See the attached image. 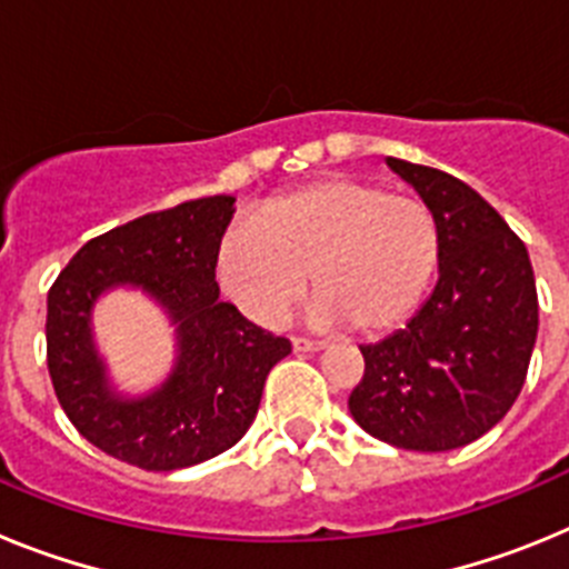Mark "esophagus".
<instances>
[{"mask_svg":"<svg viewBox=\"0 0 569 569\" xmlns=\"http://www.w3.org/2000/svg\"><path fill=\"white\" fill-rule=\"evenodd\" d=\"M321 347H325V341L308 339V336H293V350H299V353H316Z\"/></svg>","mask_w":569,"mask_h":569,"instance_id":"esophagus-1","label":"esophagus"}]
</instances>
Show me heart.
<instances>
[{
	"instance_id": "heart-1",
	"label": "heart",
	"mask_w": 569,
	"mask_h": 569,
	"mask_svg": "<svg viewBox=\"0 0 569 569\" xmlns=\"http://www.w3.org/2000/svg\"><path fill=\"white\" fill-rule=\"evenodd\" d=\"M439 256V219L425 199L328 176L273 196L253 222L224 230L216 276L241 313L276 328L313 273L316 319L385 333L419 308Z\"/></svg>"
}]
</instances>
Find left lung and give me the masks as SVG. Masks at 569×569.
Segmentation results:
<instances>
[{"mask_svg": "<svg viewBox=\"0 0 569 569\" xmlns=\"http://www.w3.org/2000/svg\"><path fill=\"white\" fill-rule=\"evenodd\" d=\"M387 164L439 219V284L405 330L361 347L365 376L347 407L387 445L441 453L485 436L519 399L539 296L525 241L470 184L405 159Z\"/></svg>", "mask_w": 569, "mask_h": 569, "instance_id": "8db88e82", "label": "left lung"}]
</instances>
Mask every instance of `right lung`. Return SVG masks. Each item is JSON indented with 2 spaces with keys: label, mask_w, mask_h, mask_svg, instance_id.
<instances>
[{
  "label": "right lung",
  "mask_w": 569,
  "mask_h": 569,
  "mask_svg": "<svg viewBox=\"0 0 569 569\" xmlns=\"http://www.w3.org/2000/svg\"><path fill=\"white\" fill-rule=\"evenodd\" d=\"M233 196H204L90 239L48 290V373L79 433L142 470H182L224 453L253 425L264 379L290 353L219 301L216 248L233 219ZM139 283L180 325V361L153 397L124 402L103 385L89 341V308L104 287Z\"/></svg>",
  "instance_id": "add662e5"
}]
</instances>
